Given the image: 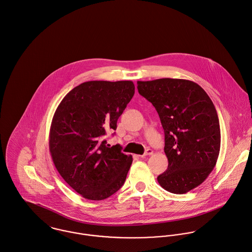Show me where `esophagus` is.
<instances>
[{"instance_id": "1", "label": "esophagus", "mask_w": 252, "mask_h": 252, "mask_svg": "<svg viewBox=\"0 0 252 252\" xmlns=\"http://www.w3.org/2000/svg\"><path fill=\"white\" fill-rule=\"evenodd\" d=\"M151 155H153V150L152 149H147L145 153L142 156H140V157H147V156H151Z\"/></svg>"}]
</instances>
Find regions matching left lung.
<instances>
[{
	"label": "left lung",
	"mask_w": 252,
	"mask_h": 252,
	"mask_svg": "<svg viewBox=\"0 0 252 252\" xmlns=\"http://www.w3.org/2000/svg\"><path fill=\"white\" fill-rule=\"evenodd\" d=\"M137 89L156 108L164 131L168 166L158 182L167 192L188 193L216 164L221 143L216 109L201 87L189 80L138 81Z\"/></svg>",
	"instance_id": "obj_1"
}]
</instances>
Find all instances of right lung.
Masks as SVG:
<instances>
[{
	"instance_id": "1",
	"label": "right lung",
	"mask_w": 252,
	"mask_h": 252,
	"mask_svg": "<svg viewBox=\"0 0 252 252\" xmlns=\"http://www.w3.org/2000/svg\"><path fill=\"white\" fill-rule=\"evenodd\" d=\"M131 81H90L69 92L58 105L50 129L53 163L83 198L101 201L124 185L132 156L110 147L105 135L134 94Z\"/></svg>"
}]
</instances>
